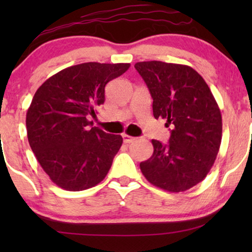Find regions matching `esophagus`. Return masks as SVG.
Here are the masks:
<instances>
[{"mask_svg":"<svg viewBox=\"0 0 252 252\" xmlns=\"http://www.w3.org/2000/svg\"><path fill=\"white\" fill-rule=\"evenodd\" d=\"M123 139H124V142L128 144V143H132V142H134V141L136 140V137L129 136V135H127V134H123Z\"/></svg>","mask_w":252,"mask_h":252,"instance_id":"esophagus-1","label":"esophagus"}]
</instances>
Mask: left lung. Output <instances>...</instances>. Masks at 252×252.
<instances>
[{"mask_svg":"<svg viewBox=\"0 0 252 252\" xmlns=\"http://www.w3.org/2000/svg\"><path fill=\"white\" fill-rule=\"evenodd\" d=\"M134 67L154 99V117L171 126L168 143L151 141L154 154L140 164L141 172L164 190H187L215 164L222 134L219 106L204 79L190 66L150 61Z\"/></svg>","mask_w":252,"mask_h":252,"instance_id":"1","label":"left lung"}]
</instances>
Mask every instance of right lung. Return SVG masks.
I'll return each mask as SVG.
<instances>
[{
    "mask_svg": "<svg viewBox=\"0 0 252 252\" xmlns=\"http://www.w3.org/2000/svg\"><path fill=\"white\" fill-rule=\"evenodd\" d=\"M130 64L89 62L54 74L37 89L26 113L30 146L58 187L85 190L106 177L123 137L92 127L91 117L104 103L109 81Z\"/></svg>",
    "mask_w": 252,
    "mask_h": 252,
    "instance_id": "1",
    "label": "right lung"
}]
</instances>
